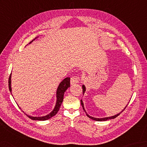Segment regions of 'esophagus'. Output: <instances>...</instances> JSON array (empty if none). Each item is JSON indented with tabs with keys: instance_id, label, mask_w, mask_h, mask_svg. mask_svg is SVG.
<instances>
[{
	"instance_id": "34e87169",
	"label": "esophagus",
	"mask_w": 147,
	"mask_h": 147,
	"mask_svg": "<svg viewBox=\"0 0 147 147\" xmlns=\"http://www.w3.org/2000/svg\"><path fill=\"white\" fill-rule=\"evenodd\" d=\"M80 77L78 76H74L71 78V83L72 84H74L78 83L80 81Z\"/></svg>"
}]
</instances>
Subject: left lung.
Masks as SVG:
<instances>
[{"label":"left lung","mask_w":147,"mask_h":147,"mask_svg":"<svg viewBox=\"0 0 147 147\" xmlns=\"http://www.w3.org/2000/svg\"><path fill=\"white\" fill-rule=\"evenodd\" d=\"M82 88H83V93L84 94V92H85V91H86V88H85V86H84V85H83V87H82ZM81 103L82 107H83V110L84 111V112H85V113H86V115H87V117H89V118H91V119H92V120H95V121H107V120H110V119H113V118H115L116 117H117L118 115H120V114L123 111L125 110V108H127V106H126V107L124 108V110H122L121 113H118V114L116 115H115V116H113V117H107V118H93V117H90V115H88L86 113V111H85V110H84V105H83V101H82V100H81Z\"/></svg>","instance_id":"obj_1"}]
</instances>
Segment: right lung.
<instances>
[{
	"instance_id": "right-lung-1",
	"label": "right lung",
	"mask_w": 147,
	"mask_h": 147,
	"mask_svg": "<svg viewBox=\"0 0 147 147\" xmlns=\"http://www.w3.org/2000/svg\"><path fill=\"white\" fill-rule=\"evenodd\" d=\"M11 74H10V76L9 78V88L10 91H11ZM69 87H70V78H66L65 79H64V80L59 84V86L57 88L56 105L55 106V107H54L53 111L51 112L50 114L45 116V117H30V116L27 115V117L33 120H41V121L47 120H48V119H50L51 118L54 117V115H56L57 114L58 111L59 110L61 103H62V102L63 101L64 92H65L67 88Z\"/></svg>"
}]
</instances>
